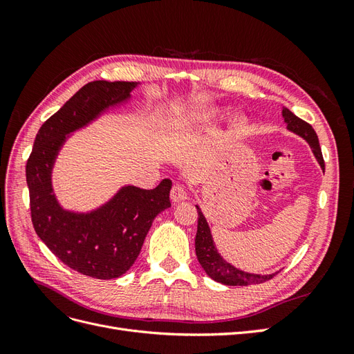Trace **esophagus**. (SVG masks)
<instances>
[{
  "label": "esophagus",
  "instance_id": "34e87169",
  "mask_svg": "<svg viewBox=\"0 0 354 354\" xmlns=\"http://www.w3.org/2000/svg\"><path fill=\"white\" fill-rule=\"evenodd\" d=\"M187 199V192L181 186H174L171 189V201L173 202H183Z\"/></svg>",
  "mask_w": 354,
  "mask_h": 354
}]
</instances>
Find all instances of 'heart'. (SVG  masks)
Instances as JSON below:
<instances>
[{"label":"heart","mask_w":354,"mask_h":354,"mask_svg":"<svg viewBox=\"0 0 354 354\" xmlns=\"http://www.w3.org/2000/svg\"><path fill=\"white\" fill-rule=\"evenodd\" d=\"M218 115H220L218 106H207V108H202L194 113H190L186 118L185 127L187 128V130H196V128L205 127V125L216 121ZM245 127H246V121L242 116L234 118V120L232 121V130L234 133H242L245 130Z\"/></svg>","instance_id":"obj_1"}]
</instances>
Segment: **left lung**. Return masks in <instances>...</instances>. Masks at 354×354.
<instances>
[{
    "label": "left lung",
    "mask_w": 354,
    "mask_h": 354,
    "mask_svg": "<svg viewBox=\"0 0 354 354\" xmlns=\"http://www.w3.org/2000/svg\"><path fill=\"white\" fill-rule=\"evenodd\" d=\"M282 118H283V122L286 124L288 131L297 134L298 137H301L303 140L308 143L310 149H312V152L317 160V164L325 173L322 151H320L319 140L313 127L307 124L306 121L299 120V118L295 116L288 108H282ZM196 209H198V232H196V239H195L196 257H198V261L202 266V269L205 270V273L211 277V279L220 282L223 285L248 286L254 283H263L266 281L272 279L276 273H279V272H274L270 274L250 273V272L238 269V267H234L233 264L224 260L221 254L218 252L216 243H214L209 224L205 216H203L201 207L196 205Z\"/></svg>",
    "instance_id": "1"
}]
</instances>
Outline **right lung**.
Returning a JSON list of instances; mask_svg holds the SVG:
<instances>
[{"instance_id":"obj_1","label":"right lung","mask_w":354,"mask_h":354,"mask_svg":"<svg viewBox=\"0 0 354 354\" xmlns=\"http://www.w3.org/2000/svg\"><path fill=\"white\" fill-rule=\"evenodd\" d=\"M138 84L93 81L84 85L41 125L26 164L30 216L39 239L62 263L95 279H115L134 264L155 217L171 207L173 181L164 178L151 190L124 185L102 205L75 211L60 203L53 169L73 133L130 103Z\"/></svg>"}]
</instances>
